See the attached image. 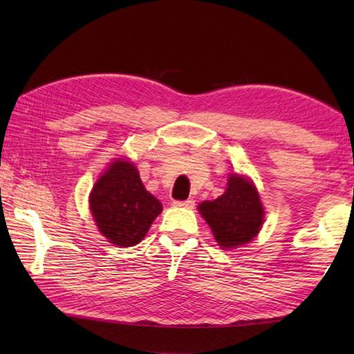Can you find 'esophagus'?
I'll list each match as a JSON object with an SVG mask.
<instances>
[{
    "label": "esophagus",
    "instance_id": "esophagus-1",
    "mask_svg": "<svg viewBox=\"0 0 354 354\" xmlns=\"http://www.w3.org/2000/svg\"><path fill=\"white\" fill-rule=\"evenodd\" d=\"M173 205L178 208H193L194 207V201L193 199H187V201H175Z\"/></svg>",
    "mask_w": 354,
    "mask_h": 354
}]
</instances>
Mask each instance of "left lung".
<instances>
[{
  "instance_id": "left-lung-1",
  "label": "left lung",
  "mask_w": 354,
  "mask_h": 354,
  "mask_svg": "<svg viewBox=\"0 0 354 354\" xmlns=\"http://www.w3.org/2000/svg\"><path fill=\"white\" fill-rule=\"evenodd\" d=\"M198 209L222 250L251 242L261 230L265 217L257 189L240 175H231L222 196L204 201Z\"/></svg>"
}]
</instances>
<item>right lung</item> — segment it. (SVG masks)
<instances>
[{"instance_id":"right-lung-1","label":"right lung","mask_w":354,"mask_h":354,"mask_svg":"<svg viewBox=\"0 0 354 354\" xmlns=\"http://www.w3.org/2000/svg\"><path fill=\"white\" fill-rule=\"evenodd\" d=\"M89 209L108 242L133 246L145 239L162 205L145 189L133 162L115 160L94 184Z\"/></svg>"}]
</instances>
